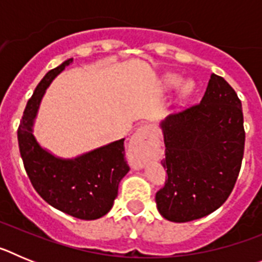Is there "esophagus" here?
<instances>
[{
  "instance_id": "esophagus-1",
  "label": "esophagus",
  "mask_w": 262,
  "mask_h": 262,
  "mask_svg": "<svg viewBox=\"0 0 262 262\" xmlns=\"http://www.w3.org/2000/svg\"><path fill=\"white\" fill-rule=\"evenodd\" d=\"M155 134V129L149 126H143L135 131L131 140H129V152L133 155L135 164L138 168L145 163L148 157V147L151 142L152 136Z\"/></svg>"
}]
</instances>
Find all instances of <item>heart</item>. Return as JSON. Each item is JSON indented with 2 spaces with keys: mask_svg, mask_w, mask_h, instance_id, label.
Instances as JSON below:
<instances>
[{
  "mask_svg": "<svg viewBox=\"0 0 262 262\" xmlns=\"http://www.w3.org/2000/svg\"><path fill=\"white\" fill-rule=\"evenodd\" d=\"M164 84H165V86H168V88L176 86V85L180 84V77H178V76H176V75L165 76V78H164ZM191 89H193V85H191L189 81L184 82V84H182V86H181L182 96H187V94L191 92Z\"/></svg>",
  "mask_w": 262,
  "mask_h": 262,
  "instance_id": "obj_1",
  "label": "heart"
}]
</instances>
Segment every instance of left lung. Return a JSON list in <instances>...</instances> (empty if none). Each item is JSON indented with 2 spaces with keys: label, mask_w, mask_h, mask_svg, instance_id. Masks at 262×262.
<instances>
[{
  "label": "left lung",
  "mask_w": 262,
  "mask_h": 262,
  "mask_svg": "<svg viewBox=\"0 0 262 262\" xmlns=\"http://www.w3.org/2000/svg\"><path fill=\"white\" fill-rule=\"evenodd\" d=\"M244 120L239 97L212 73L200 105L160 123L168 173L156 193L157 210L176 223L211 214L232 191L244 155Z\"/></svg>",
  "instance_id": "left-lung-1"
}]
</instances>
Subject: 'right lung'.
Listing matches in <instances>:
<instances>
[{
    "instance_id": "1",
    "label": "right lung",
    "mask_w": 262,
    "mask_h": 262,
    "mask_svg": "<svg viewBox=\"0 0 262 262\" xmlns=\"http://www.w3.org/2000/svg\"><path fill=\"white\" fill-rule=\"evenodd\" d=\"M72 62L73 59H68L51 69L38 84L23 111L18 144L27 176L39 195L71 216L94 221L110 211L120 181L129 170L124 160V139L72 159H62L41 147L34 135L46 90Z\"/></svg>"
}]
</instances>
